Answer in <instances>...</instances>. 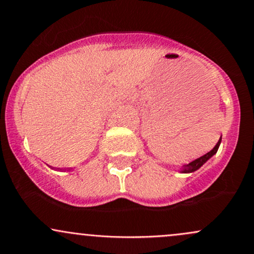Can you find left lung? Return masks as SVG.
Instances as JSON below:
<instances>
[{"label":"left lung","mask_w":254,"mask_h":254,"mask_svg":"<svg viewBox=\"0 0 254 254\" xmlns=\"http://www.w3.org/2000/svg\"><path fill=\"white\" fill-rule=\"evenodd\" d=\"M221 139H222V138L218 139V142L216 143V145H215V147L212 148V149L209 151V153H206L205 155L198 157V159L193 160V161H191L190 164L184 165L183 167H182V171H180V172H183V173H192V172L197 171L198 168L202 167V166L205 164V162L208 161V160L210 159L212 155H215V154L217 153V149H218V147H220V143H221Z\"/></svg>","instance_id":"1"}]
</instances>
